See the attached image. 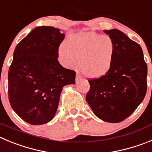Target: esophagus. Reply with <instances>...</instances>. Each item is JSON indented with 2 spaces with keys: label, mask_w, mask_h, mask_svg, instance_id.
<instances>
[{
  "label": "esophagus",
  "mask_w": 152,
  "mask_h": 152,
  "mask_svg": "<svg viewBox=\"0 0 152 152\" xmlns=\"http://www.w3.org/2000/svg\"><path fill=\"white\" fill-rule=\"evenodd\" d=\"M82 76L80 75V74L79 73H77L76 74V81H78L79 80H80V79L82 78Z\"/></svg>",
  "instance_id": "esophagus-1"
}]
</instances>
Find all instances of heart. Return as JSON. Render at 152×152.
<instances>
[{
  "mask_svg": "<svg viewBox=\"0 0 152 152\" xmlns=\"http://www.w3.org/2000/svg\"><path fill=\"white\" fill-rule=\"evenodd\" d=\"M116 46L112 39L94 32L72 35L58 49L60 59L68 68L77 66L85 76L96 78L103 76L113 65Z\"/></svg>",
  "mask_w": 152,
  "mask_h": 152,
  "instance_id": "heart-1",
  "label": "heart"
}]
</instances>
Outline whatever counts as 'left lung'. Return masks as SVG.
<instances>
[{
    "label": "left lung",
    "instance_id": "8db88e82",
    "mask_svg": "<svg viewBox=\"0 0 152 152\" xmlns=\"http://www.w3.org/2000/svg\"><path fill=\"white\" fill-rule=\"evenodd\" d=\"M103 32L116 46L114 61L106 75L88 80L86 100L98 118L116 123L129 117L145 98L147 64L139 44L118 29Z\"/></svg>",
    "mask_w": 152,
    "mask_h": 152
}]
</instances>
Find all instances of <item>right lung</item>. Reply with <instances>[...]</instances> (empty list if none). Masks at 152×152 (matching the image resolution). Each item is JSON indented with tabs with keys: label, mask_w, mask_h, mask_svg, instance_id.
Returning a JSON list of instances; mask_svg holds the SVG:
<instances>
[{
	"label": "right lung",
	"mask_w": 152,
	"mask_h": 152,
	"mask_svg": "<svg viewBox=\"0 0 152 152\" xmlns=\"http://www.w3.org/2000/svg\"><path fill=\"white\" fill-rule=\"evenodd\" d=\"M64 39L59 29L39 26L16 46L8 72V96L13 110L29 124L51 121L63 87L75 83V71L58 61Z\"/></svg>",
	"instance_id": "1"
}]
</instances>
